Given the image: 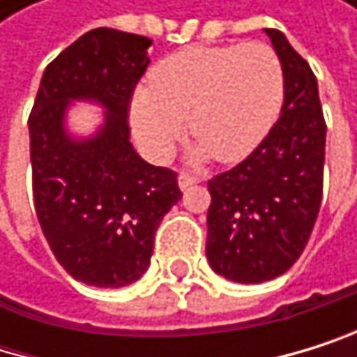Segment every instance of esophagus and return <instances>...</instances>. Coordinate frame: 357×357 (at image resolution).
Listing matches in <instances>:
<instances>
[{"label": "esophagus", "instance_id": "esophagus-1", "mask_svg": "<svg viewBox=\"0 0 357 357\" xmlns=\"http://www.w3.org/2000/svg\"><path fill=\"white\" fill-rule=\"evenodd\" d=\"M199 180L195 175H188V173H180L177 175V184H180V190H188L190 186H195Z\"/></svg>", "mask_w": 357, "mask_h": 357}]
</instances>
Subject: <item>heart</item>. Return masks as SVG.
Masks as SVG:
<instances>
[{"mask_svg":"<svg viewBox=\"0 0 357 357\" xmlns=\"http://www.w3.org/2000/svg\"><path fill=\"white\" fill-rule=\"evenodd\" d=\"M284 75L266 43L188 47L160 59L135 91L130 124L145 152L165 160L188 130L195 160L240 162L266 139L282 107Z\"/></svg>","mask_w":357,"mask_h":357,"instance_id":"b5f03b06","label":"heart"}]
</instances>
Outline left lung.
<instances>
[{"label":"left lung","mask_w":357,"mask_h":357,"mask_svg":"<svg viewBox=\"0 0 357 357\" xmlns=\"http://www.w3.org/2000/svg\"><path fill=\"white\" fill-rule=\"evenodd\" d=\"M284 75L280 117L255 152L208 182L205 255L227 280L257 284L289 270L314 227L324 190L326 119L310 66L278 29H264Z\"/></svg>","instance_id":"8db88e82"}]
</instances>
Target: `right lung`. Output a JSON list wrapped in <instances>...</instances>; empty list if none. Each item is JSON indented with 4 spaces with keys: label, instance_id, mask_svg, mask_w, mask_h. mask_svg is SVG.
Listing matches in <instances>:
<instances>
[{
    "label": "right lung",
    "instance_id": "add662e5",
    "mask_svg": "<svg viewBox=\"0 0 357 357\" xmlns=\"http://www.w3.org/2000/svg\"><path fill=\"white\" fill-rule=\"evenodd\" d=\"M152 40L98 27L63 49L40 81L29 115L33 208L73 278L119 289L149 268L160 220L182 199L171 169L145 162L130 143L128 105ZM105 109L91 137L67 130L73 102Z\"/></svg>",
    "mask_w": 357,
    "mask_h": 357
}]
</instances>
